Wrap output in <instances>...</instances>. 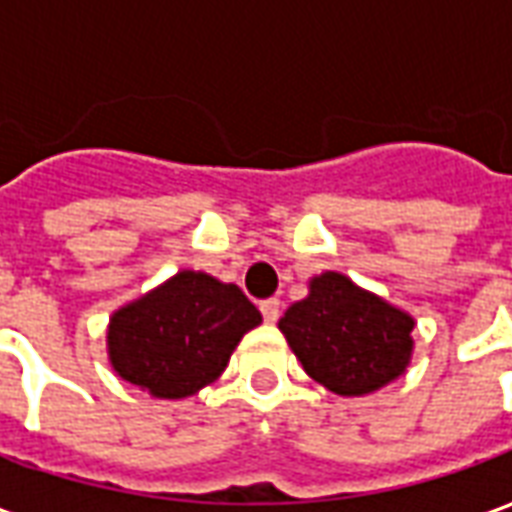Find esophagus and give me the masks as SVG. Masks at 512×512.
<instances>
[{
    "label": "esophagus",
    "mask_w": 512,
    "mask_h": 512,
    "mask_svg": "<svg viewBox=\"0 0 512 512\" xmlns=\"http://www.w3.org/2000/svg\"><path fill=\"white\" fill-rule=\"evenodd\" d=\"M260 312H263V318H266V323H277V318H279V299L260 301Z\"/></svg>",
    "instance_id": "esophagus-1"
}]
</instances>
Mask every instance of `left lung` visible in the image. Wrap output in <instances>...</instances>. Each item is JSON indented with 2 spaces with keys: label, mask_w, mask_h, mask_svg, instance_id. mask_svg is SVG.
Returning a JSON list of instances; mask_svg holds the SVG:
<instances>
[{
  "label": "left lung",
  "mask_w": 512,
  "mask_h": 512,
  "mask_svg": "<svg viewBox=\"0 0 512 512\" xmlns=\"http://www.w3.org/2000/svg\"><path fill=\"white\" fill-rule=\"evenodd\" d=\"M414 318L359 288L340 271L310 279V293L279 318L304 373L340 397L378 392L406 373L414 354Z\"/></svg>",
  "instance_id": "8db88e82"
}]
</instances>
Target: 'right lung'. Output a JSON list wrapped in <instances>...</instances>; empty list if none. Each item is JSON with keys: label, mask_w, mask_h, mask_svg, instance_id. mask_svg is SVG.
<instances>
[{"label": "right lung", "mask_w": 512, "mask_h": 512, "mask_svg": "<svg viewBox=\"0 0 512 512\" xmlns=\"http://www.w3.org/2000/svg\"><path fill=\"white\" fill-rule=\"evenodd\" d=\"M263 315L238 285L183 268L112 312L106 354L117 376L158 400H183L222 376Z\"/></svg>", "instance_id": "add662e5"}]
</instances>
